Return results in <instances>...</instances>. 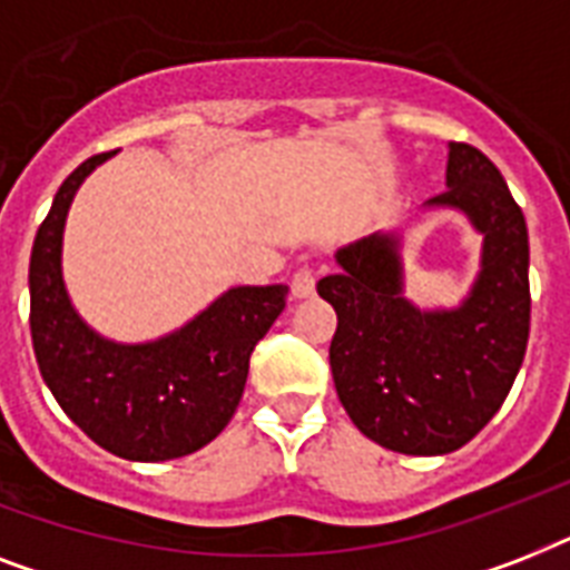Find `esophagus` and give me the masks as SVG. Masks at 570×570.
Wrapping results in <instances>:
<instances>
[{
  "mask_svg": "<svg viewBox=\"0 0 570 570\" xmlns=\"http://www.w3.org/2000/svg\"><path fill=\"white\" fill-rule=\"evenodd\" d=\"M313 289H316V277H313L311 268H298L293 275V295L295 298H311Z\"/></svg>",
  "mask_w": 570,
  "mask_h": 570,
  "instance_id": "esophagus-1",
  "label": "esophagus"
}]
</instances>
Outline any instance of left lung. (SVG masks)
I'll return each instance as SVG.
<instances>
[{"label": "left lung", "mask_w": 570, "mask_h": 570, "mask_svg": "<svg viewBox=\"0 0 570 570\" xmlns=\"http://www.w3.org/2000/svg\"><path fill=\"white\" fill-rule=\"evenodd\" d=\"M450 209L482 236L479 272L455 307L405 295V230L337 248V272L316 289L337 311L331 373L352 423L384 450L446 455L485 429L523 364L530 340V236L503 174L482 150L450 145Z\"/></svg>", "instance_id": "obj_1"}]
</instances>
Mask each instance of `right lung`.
<instances>
[{
    "instance_id": "add662e5",
    "label": "right lung",
    "mask_w": 570,
    "mask_h": 570,
    "mask_svg": "<svg viewBox=\"0 0 570 570\" xmlns=\"http://www.w3.org/2000/svg\"><path fill=\"white\" fill-rule=\"evenodd\" d=\"M85 159L52 197L29 259V325L40 375L65 414L127 461H171L215 441L248 379L250 352L286 307V284L230 286L180 328L145 343L102 337L65 284V224L88 174Z\"/></svg>"
}]
</instances>
